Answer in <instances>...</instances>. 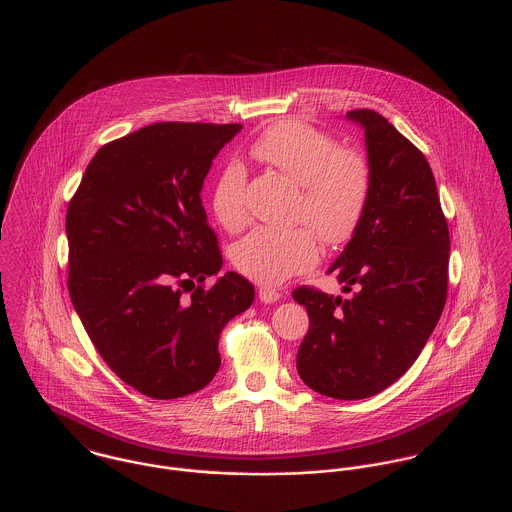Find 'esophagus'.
Instances as JSON below:
<instances>
[{"instance_id": "obj_1", "label": "esophagus", "mask_w": 512, "mask_h": 512, "mask_svg": "<svg viewBox=\"0 0 512 512\" xmlns=\"http://www.w3.org/2000/svg\"><path fill=\"white\" fill-rule=\"evenodd\" d=\"M259 299H261V303L271 305V303H275V301H279V299H281V293H279V291H275V289L261 287V289H259Z\"/></svg>"}]
</instances>
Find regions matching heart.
<instances>
[{"label": "heart", "mask_w": 512, "mask_h": 512, "mask_svg": "<svg viewBox=\"0 0 512 512\" xmlns=\"http://www.w3.org/2000/svg\"><path fill=\"white\" fill-rule=\"evenodd\" d=\"M253 154L301 186L297 217L307 221L320 241L338 245L352 237L372 192V170L360 152L340 148L330 134L310 124L283 120L257 138ZM245 188L243 164H225L211 192L213 213L225 229L235 231L247 223ZM233 261L247 279L275 287L312 269L318 245L305 227H259L237 243Z\"/></svg>", "instance_id": "obj_1"}]
</instances>
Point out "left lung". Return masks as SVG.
Wrapping results in <instances>:
<instances>
[{"label": "left lung", "mask_w": 512, "mask_h": 512, "mask_svg": "<svg viewBox=\"0 0 512 512\" xmlns=\"http://www.w3.org/2000/svg\"><path fill=\"white\" fill-rule=\"evenodd\" d=\"M346 118L364 130L372 192L328 273H336L342 293H356H293L310 320L297 370L326 398L364 400L408 372L443 312L449 229L425 156L374 110H350Z\"/></svg>", "instance_id": "left-lung-1"}]
</instances>
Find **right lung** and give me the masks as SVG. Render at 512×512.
I'll return each instance as SVG.
<instances>
[{
	"mask_svg": "<svg viewBox=\"0 0 512 512\" xmlns=\"http://www.w3.org/2000/svg\"><path fill=\"white\" fill-rule=\"evenodd\" d=\"M241 128L156 122L108 142L67 209L73 307L108 368L148 398L205 388L221 330L255 299L233 271L202 287L223 265L204 180Z\"/></svg>",
	"mask_w": 512,
	"mask_h": 512,
	"instance_id": "1",
	"label": "right lung"
}]
</instances>
